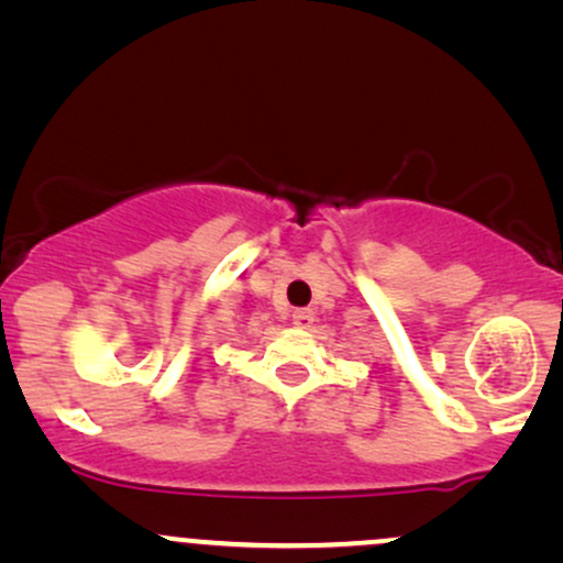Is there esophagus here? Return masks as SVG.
Instances as JSON below:
<instances>
[{"instance_id": "1", "label": "esophagus", "mask_w": 563, "mask_h": 563, "mask_svg": "<svg viewBox=\"0 0 563 563\" xmlns=\"http://www.w3.org/2000/svg\"><path fill=\"white\" fill-rule=\"evenodd\" d=\"M294 325L296 328H303V331H307V328H312L314 325V312H312V309H296V312H294Z\"/></svg>"}]
</instances>
